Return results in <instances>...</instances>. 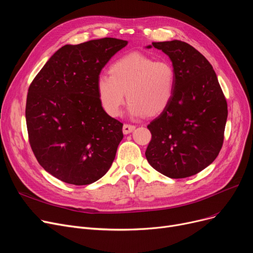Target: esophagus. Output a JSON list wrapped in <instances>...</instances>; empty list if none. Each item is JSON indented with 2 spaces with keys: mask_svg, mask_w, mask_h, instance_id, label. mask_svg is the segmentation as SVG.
<instances>
[{
  "mask_svg": "<svg viewBox=\"0 0 253 253\" xmlns=\"http://www.w3.org/2000/svg\"><path fill=\"white\" fill-rule=\"evenodd\" d=\"M134 129H135L134 125L124 124V126H123V133L124 134H129V133H131L132 131H134Z\"/></svg>",
  "mask_w": 253,
  "mask_h": 253,
  "instance_id": "esophagus-1",
  "label": "esophagus"
}]
</instances>
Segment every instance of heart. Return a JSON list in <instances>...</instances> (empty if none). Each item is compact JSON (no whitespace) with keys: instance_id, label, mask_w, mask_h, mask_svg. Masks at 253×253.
Instances as JSON below:
<instances>
[{"instance_id":"heart-1","label":"heart","mask_w":253,"mask_h":253,"mask_svg":"<svg viewBox=\"0 0 253 253\" xmlns=\"http://www.w3.org/2000/svg\"><path fill=\"white\" fill-rule=\"evenodd\" d=\"M175 86L176 73L170 61L133 52L114 61L109 76L98 77L96 92L101 108L111 117L120 115L126 96L132 116L156 117L169 106Z\"/></svg>"}]
</instances>
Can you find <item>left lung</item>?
I'll return each mask as SVG.
<instances>
[{
    "mask_svg": "<svg viewBox=\"0 0 253 253\" xmlns=\"http://www.w3.org/2000/svg\"><path fill=\"white\" fill-rule=\"evenodd\" d=\"M152 45L171 59L176 86L168 108L148 125L152 139L145 157L170 178L189 177L210 165L221 150L227 100L212 65L193 46L178 40Z\"/></svg>",
    "mask_w": 253,
    "mask_h": 253,
    "instance_id": "obj_1",
    "label": "left lung"
}]
</instances>
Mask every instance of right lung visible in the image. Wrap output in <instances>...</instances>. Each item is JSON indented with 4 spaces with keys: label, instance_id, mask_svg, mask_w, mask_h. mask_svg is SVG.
<instances>
[{
    "label": "right lung",
    "instance_id": "1",
    "mask_svg": "<svg viewBox=\"0 0 253 253\" xmlns=\"http://www.w3.org/2000/svg\"><path fill=\"white\" fill-rule=\"evenodd\" d=\"M127 43L102 38L65 45L30 85L25 119L31 148L39 164L63 182L90 184L112 166L123 123L101 108L96 81Z\"/></svg>",
    "mask_w": 253,
    "mask_h": 253
}]
</instances>
